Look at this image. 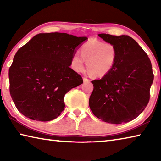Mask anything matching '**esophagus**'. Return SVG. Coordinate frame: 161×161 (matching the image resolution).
Segmentation results:
<instances>
[{
	"label": "esophagus",
	"mask_w": 161,
	"mask_h": 161,
	"mask_svg": "<svg viewBox=\"0 0 161 161\" xmlns=\"http://www.w3.org/2000/svg\"><path fill=\"white\" fill-rule=\"evenodd\" d=\"M83 81H84V82H89V81L90 80L86 77H83Z\"/></svg>",
	"instance_id": "esophagus-1"
}]
</instances>
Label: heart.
<instances>
[{
    "instance_id": "heart-1",
    "label": "heart",
    "mask_w": 161,
    "mask_h": 161,
    "mask_svg": "<svg viewBox=\"0 0 161 161\" xmlns=\"http://www.w3.org/2000/svg\"><path fill=\"white\" fill-rule=\"evenodd\" d=\"M80 54H73L71 67L75 72H82L86 67L94 77H102L112 70L118 58L116 46L111 42H103L97 39H90L80 49Z\"/></svg>"
}]
</instances>
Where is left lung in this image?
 Returning <instances> with one entry per match:
<instances>
[{
  "label": "left lung",
  "mask_w": 161,
  "mask_h": 161,
  "mask_svg": "<svg viewBox=\"0 0 161 161\" xmlns=\"http://www.w3.org/2000/svg\"><path fill=\"white\" fill-rule=\"evenodd\" d=\"M116 46L118 58L112 70L93 80L89 105L95 116L109 124L132 121L145 109L153 81L150 59L136 40L128 35L99 34Z\"/></svg>",
  "instance_id": "obj_1"
}]
</instances>
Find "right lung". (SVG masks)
<instances>
[{
  "label": "right lung",
  "instance_id": "obj_1",
  "mask_svg": "<svg viewBox=\"0 0 161 161\" xmlns=\"http://www.w3.org/2000/svg\"><path fill=\"white\" fill-rule=\"evenodd\" d=\"M86 37L61 32L36 35L16 53L9 69L10 94L28 118L49 121L63 111L64 97L83 83L71 58Z\"/></svg>",
  "mask_w": 161,
  "mask_h": 161
}]
</instances>
